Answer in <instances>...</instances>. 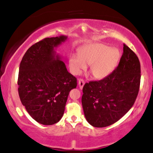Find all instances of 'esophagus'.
I'll return each mask as SVG.
<instances>
[{
    "label": "esophagus",
    "mask_w": 153,
    "mask_h": 153,
    "mask_svg": "<svg viewBox=\"0 0 153 153\" xmlns=\"http://www.w3.org/2000/svg\"><path fill=\"white\" fill-rule=\"evenodd\" d=\"M78 84H79V86L80 88H81V89L83 88V87L84 84H85V82L83 81V79H79V83Z\"/></svg>",
    "instance_id": "34e87169"
}]
</instances>
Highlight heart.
I'll return each mask as SVG.
<instances>
[{"mask_svg": "<svg viewBox=\"0 0 153 153\" xmlns=\"http://www.w3.org/2000/svg\"><path fill=\"white\" fill-rule=\"evenodd\" d=\"M120 59L117 48L102 44H90L79 48L78 54L69 57V66L72 73L79 74L90 65V70L95 79H103L116 69Z\"/></svg>", "mask_w": 153, "mask_h": 153, "instance_id": "b5f03b06", "label": "heart"}]
</instances>
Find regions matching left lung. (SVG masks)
Instances as JSON below:
<instances>
[{"mask_svg": "<svg viewBox=\"0 0 153 153\" xmlns=\"http://www.w3.org/2000/svg\"><path fill=\"white\" fill-rule=\"evenodd\" d=\"M118 65L99 81L85 84L81 102L85 118L94 127L102 128L118 121L135 102L141 79L136 54L124 44Z\"/></svg>", "mask_w": 153, "mask_h": 153, "instance_id": "obj_1", "label": "left lung"}]
</instances>
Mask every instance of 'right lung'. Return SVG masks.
Masks as SVG:
<instances>
[{"mask_svg": "<svg viewBox=\"0 0 153 153\" xmlns=\"http://www.w3.org/2000/svg\"><path fill=\"white\" fill-rule=\"evenodd\" d=\"M66 39L62 36L42 39L28 49L20 64L18 85L21 102L30 116L44 125L60 120L70 91L77 85L76 77L54 55V47Z\"/></svg>", "mask_w": 153, "mask_h": 153, "instance_id": "1", "label": "right lung"}]
</instances>
